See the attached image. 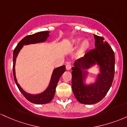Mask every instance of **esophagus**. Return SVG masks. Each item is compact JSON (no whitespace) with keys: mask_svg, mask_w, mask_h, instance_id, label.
<instances>
[{"mask_svg":"<svg viewBox=\"0 0 127 127\" xmlns=\"http://www.w3.org/2000/svg\"><path fill=\"white\" fill-rule=\"evenodd\" d=\"M66 69H67V70H70L71 69V65L70 64L68 63L66 65Z\"/></svg>","mask_w":127,"mask_h":127,"instance_id":"esophagus-1","label":"esophagus"}]
</instances>
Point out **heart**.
Returning a JSON list of instances; mask_svg holds the SVG:
<instances>
[{
  "instance_id": "1",
  "label": "heart",
  "mask_w": 127,
  "mask_h": 127,
  "mask_svg": "<svg viewBox=\"0 0 127 127\" xmlns=\"http://www.w3.org/2000/svg\"><path fill=\"white\" fill-rule=\"evenodd\" d=\"M81 41H82V39H81L80 38H77V39H75V40L73 41V42H72V44L76 46V45H78L80 43ZM89 46H90V44H89V41L88 40H85V41H83V43L82 44V45H81L80 48L79 49V55H83V54L86 52L87 50L89 48Z\"/></svg>"
}]
</instances>
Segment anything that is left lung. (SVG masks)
I'll use <instances>...</instances> for the list:
<instances>
[{"label":"left lung","instance_id":"left-lung-1","mask_svg":"<svg viewBox=\"0 0 127 127\" xmlns=\"http://www.w3.org/2000/svg\"><path fill=\"white\" fill-rule=\"evenodd\" d=\"M95 48L87 52L84 57L77 59L72 69V89L79 102L93 104L100 101L106 96L112 86L115 75V53L109 43L101 36L94 35ZM97 64L100 72L95 83H84L88 74L86 69Z\"/></svg>","mask_w":127,"mask_h":127}]
</instances>
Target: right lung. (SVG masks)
I'll use <instances>...</instances> for the list:
<instances>
[{"mask_svg": "<svg viewBox=\"0 0 127 127\" xmlns=\"http://www.w3.org/2000/svg\"><path fill=\"white\" fill-rule=\"evenodd\" d=\"M49 36V32L48 31H43V32H39L33 35H28L18 42L16 47L14 49L13 52V75L14 79L15 80V83L17 86L18 89L21 92V93L24 95V96L30 102L37 104H43L49 103L52 100L55 96V92H56V88L58 84L60 77L62 74L65 71V66H59L55 69H54L53 73L51 77L50 82L49 85L45 90L44 92H41L38 94L33 95L31 94L27 93L25 92L19 84L18 83L17 80L16 76H15V65L16 62V58L19 53L20 51L23 48V45L31 44H36L44 42L47 40L48 37Z\"/></svg>", "mask_w": 127, "mask_h": 127, "instance_id": "1", "label": "right lung"}]
</instances>
